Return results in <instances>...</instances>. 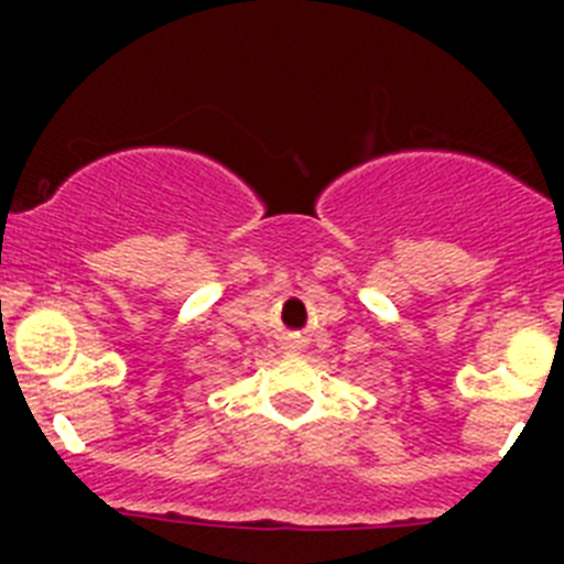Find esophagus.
Masks as SVG:
<instances>
[{"label":"esophagus","mask_w":564,"mask_h":564,"mask_svg":"<svg viewBox=\"0 0 564 564\" xmlns=\"http://www.w3.org/2000/svg\"><path fill=\"white\" fill-rule=\"evenodd\" d=\"M302 347H305V341H302V338H299V336H288L285 338V350L288 352H299V350H302Z\"/></svg>","instance_id":"34e87169"}]
</instances>
